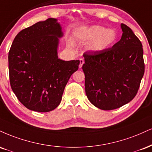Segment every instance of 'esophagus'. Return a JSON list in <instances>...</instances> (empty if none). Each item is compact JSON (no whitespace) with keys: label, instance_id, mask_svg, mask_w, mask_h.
Here are the masks:
<instances>
[{"label":"esophagus","instance_id":"obj_1","mask_svg":"<svg viewBox=\"0 0 152 152\" xmlns=\"http://www.w3.org/2000/svg\"><path fill=\"white\" fill-rule=\"evenodd\" d=\"M80 61V64H79V68H81L82 66H83V64H84V60L83 59V58H80L79 59Z\"/></svg>","mask_w":152,"mask_h":152}]
</instances>
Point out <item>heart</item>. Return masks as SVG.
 <instances>
[{"instance_id": "b5f03b06", "label": "heart", "mask_w": 152, "mask_h": 152, "mask_svg": "<svg viewBox=\"0 0 152 152\" xmlns=\"http://www.w3.org/2000/svg\"><path fill=\"white\" fill-rule=\"evenodd\" d=\"M76 37L83 43H88L87 49L91 53L100 54L113 46L118 39L116 31L107 29L101 25H94L80 29L76 33ZM70 46L72 40L69 41Z\"/></svg>"}]
</instances>
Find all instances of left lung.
<instances>
[{"mask_svg": "<svg viewBox=\"0 0 152 152\" xmlns=\"http://www.w3.org/2000/svg\"><path fill=\"white\" fill-rule=\"evenodd\" d=\"M121 39L100 54L85 53L82 69L88 99L103 110L122 107L137 93L144 74L143 48L132 30L121 24Z\"/></svg>", "mask_w": 152, "mask_h": 152, "instance_id": "obj_1", "label": "left lung"}]
</instances>
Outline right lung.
I'll return each instance as SVG.
<instances>
[{"label": "right lung", "instance_id": "obj_1", "mask_svg": "<svg viewBox=\"0 0 152 152\" xmlns=\"http://www.w3.org/2000/svg\"><path fill=\"white\" fill-rule=\"evenodd\" d=\"M63 36L57 19L48 18L20 31L12 42L8 54L10 86L30 110L46 113L55 109L69 79L78 70L79 60L58 57Z\"/></svg>", "mask_w": 152, "mask_h": 152}]
</instances>
